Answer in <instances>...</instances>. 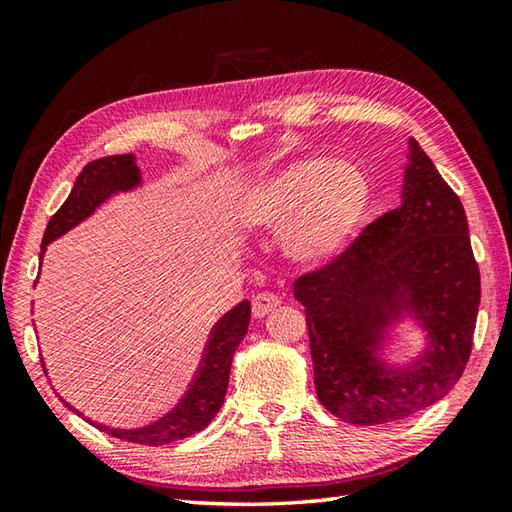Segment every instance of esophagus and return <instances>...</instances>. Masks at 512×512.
I'll list each match as a JSON object with an SVG mask.
<instances>
[{
  "instance_id": "34e87169",
  "label": "esophagus",
  "mask_w": 512,
  "mask_h": 512,
  "mask_svg": "<svg viewBox=\"0 0 512 512\" xmlns=\"http://www.w3.org/2000/svg\"><path fill=\"white\" fill-rule=\"evenodd\" d=\"M281 303L279 297L268 295V292H259V295L253 297V317L255 319H264L266 314L273 312Z\"/></svg>"
}]
</instances>
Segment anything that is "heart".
<instances>
[{
    "label": "heart",
    "instance_id": "b5f03b06",
    "mask_svg": "<svg viewBox=\"0 0 512 512\" xmlns=\"http://www.w3.org/2000/svg\"><path fill=\"white\" fill-rule=\"evenodd\" d=\"M372 206V182L352 162L299 158L248 182L235 200L244 231H281L292 266L321 270L350 250Z\"/></svg>",
    "mask_w": 512,
    "mask_h": 512
}]
</instances>
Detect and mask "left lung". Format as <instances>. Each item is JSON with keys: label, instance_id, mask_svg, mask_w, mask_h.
I'll return each instance as SVG.
<instances>
[{"label": "left lung", "instance_id": "1", "mask_svg": "<svg viewBox=\"0 0 512 512\" xmlns=\"http://www.w3.org/2000/svg\"><path fill=\"white\" fill-rule=\"evenodd\" d=\"M321 405L358 427L405 420L436 405L469 361L480 308L464 206L416 140H407L398 209L339 262L297 279ZM419 352L393 358L404 336Z\"/></svg>", "mask_w": 512, "mask_h": 512}]
</instances>
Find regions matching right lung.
I'll return each instance as SVG.
<instances>
[{"label":"right lung","instance_id":"add662e5","mask_svg":"<svg viewBox=\"0 0 512 512\" xmlns=\"http://www.w3.org/2000/svg\"><path fill=\"white\" fill-rule=\"evenodd\" d=\"M140 187H143V171L138 169L136 158L132 154L92 160L90 165H85L79 173L68 200H65L61 209L50 217L46 233H43L39 259L46 255L48 244H52L54 239H59L61 235L88 220V217L99 211L107 200H112L114 195L132 193ZM248 323L250 301H239L233 310H228L224 317L213 325L202 363L198 367V372H195V378L189 383V389L184 391L178 405L167 411L162 418L136 429H116L101 422H94L90 418L85 420H88L92 427L110 433L114 438H121L134 444H149V447H160V444H169L195 436V433L202 431L206 424L215 418V413L222 409V402L228 389V376H231L233 354L248 332ZM43 372L48 374L46 365H43ZM61 402L70 411H74L76 416H83V413L79 409H74L70 402H65L63 398Z\"/></svg>","mask_w":512,"mask_h":512}]
</instances>
